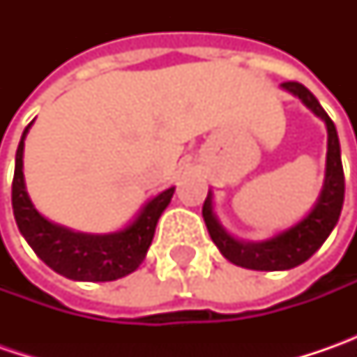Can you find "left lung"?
Masks as SVG:
<instances>
[{
    "instance_id": "obj_1",
    "label": "left lung",
    "mask_w": 357,
    "mask_h": 357,
    "mask_svg": "<svg viewBox=\"0 0 357 357\" xmlns=\"http://www.w3.org/2000/svg\"><path fill=\"white\" fill-rule=\"evenodd\" d=\"M282 87L296 97L302 99V103L312 109L320 119H324L328 127V157H326V181L320 199L316 202L314 211L300 220L292 228L280 232L274 238L264 242H240L225 232V228L218 225L213 213L211 192L202 204V218L206 222L208 234L218 246L222 256L232 264L250 270H290L302 262H306L312 254L324 244V240L330 236V232L336 227L342 204H344V169L340 157V141H337L334 121L328 117V113L318 103V99L298 81H286Z\"/></svg>"
}]
</instances>
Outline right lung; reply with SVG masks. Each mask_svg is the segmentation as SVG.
<instances>
[{
    "mask_svg": "<svg viewBox=\"0 0 357 357\" xmlns=\"http://www.w3.org/2000/svg\"><path fill=\"white\" fill-rule=\"evenodd\" d=\"M29 127L31 123L21 135L11 185L13 216L23 238L51 270L71 280L111 282L135 272L144 260L174 188L149 200L129 227L113 234H83L53 225L35 211L23 183V141Z\"/></svg>",
    "mask_w": 357,
    "mask_h": 357,
    "instance_id": "add662e5",
    "label": "right lung"
}]
</instances>
